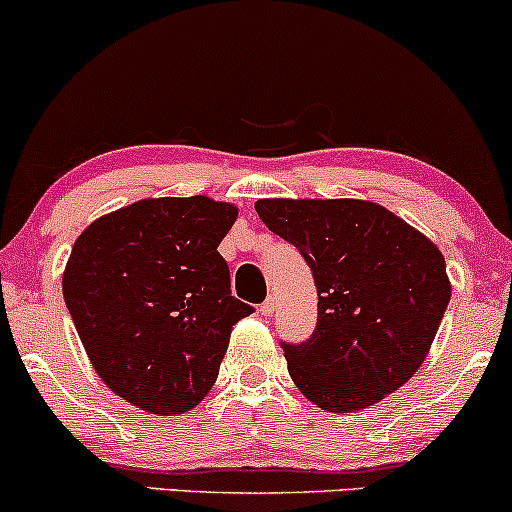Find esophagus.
<instances>
[{
  "label": "esophagus",
  "mask_w": 512,
  "mask_h": 512,
  "mask_svg": "<svg viewBox=\"0 0 512 512\" xmlns=\"http://www.w3.org/2000/svg\"><path fill=\"white\" fill-rule=\"evenodd\" d=\"M274 306H277V303H274L272 296H269V299H265V301L260 303V313H262V316H272Z\"/></svg>",
  "instance_id": "34e87169"
}]
</instances>
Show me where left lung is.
Segmentation results:
<instances>
[{"label":"left lung","mask_w":512,"mask_h":512,"mask_svg":"<svg viewBox=\"0 0 512 512\" xmlns=\"http://www.w3.org/2000/svg\"><path fill=\"white\" fill-rule=\"evenodd\" d=\"M255 211L301 252L318 289L311 338L282 342L303 396L352 413L406 384L452 294L442 252L372 201L262 199Z\"/></svg>","instance_id":"obj_1"}]
</instances>
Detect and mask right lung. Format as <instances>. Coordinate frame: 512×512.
<instances>
[{"mask_svg": "<svg viewBox=\"0 0 512 512\" xmlns=\"http://www.w3.org/2000/svg\"><path fill=\"white\" fill-rule=\"evenodd\" d=\"M235 216V206L206 196L145 199L77 238L63 296L116 396L174 415L211 391L230 328L255 311L230 296V269L218 252Z\"/></svg>", "mask_w": 512, "mask_h": 512, "instance_id": "obj_1", "label": "right lung"}]
</instances>
